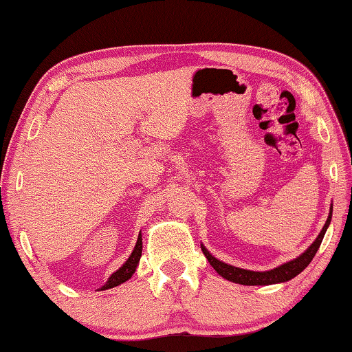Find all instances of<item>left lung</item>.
Returning <instances> with one entry per match:
<instances>
[{"label": "left lung", "mask_w": 352, "mask_h": 352, "mask_svg": "<svg viewBox=\"0 0 352 352\" xmlns=\"http://www.w3.org/2000/svg\"><path fill=\"white\" fill-rule=\"evenodd\" d=\"M331 219H332V205L329 208V216H327L324 226L321 228L317 239L311 243V247H309L305 253L298 256V258L285 262V264L278 265L272 270L253 272V270L241 269V267L230 265L223 261H219L217 258H214V256L208 252L204 243H201V252H204L208 262L212 265V269L216 270L220 276L228 279L231 283L242 284V285H270V284L285 283V281H290V279L295 278L296 275H300V273L305 270L309 264H311L315 253L318 252V248L321 245V241H323L327 226L331 223Z\"/></svg>", "instance_id": "obj_1"}]
</instances>
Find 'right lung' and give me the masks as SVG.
Instances as JSON below:
<instances>
[{"instance_id":"add662e5","label":"right lung","mask_w":352,"mask_h":352,"mask_svg":"<svg viewBox=\"0 0 352 352\" xmlns=\"http://www.w3.org/2000/svg\"><path fill=\"white\" fill-rule=\"evenodd\" d=\"M141 253H142V236H141V231H140L138 239H136V245L133 248L132 254L129 256V259L124 262V264L119 267L116 272L111 273L110 278L107 279V283L102 285V287H100V290L113 289V287H116V285H119V284L129 281V279L132 278V275L135 273L136 267H138V264H140Z\"/></svg>"}]
</instances>
